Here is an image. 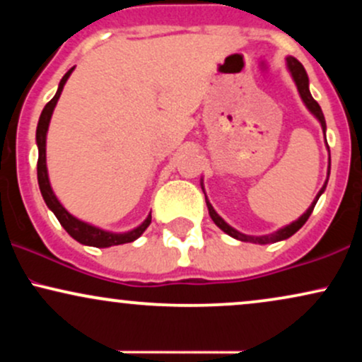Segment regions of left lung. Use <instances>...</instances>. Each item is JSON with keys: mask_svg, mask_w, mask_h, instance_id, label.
<instances>
[{"mask_svg": "<svg viewBox=\"0 0 362 362\" xmlns=\"http://www.w3.org/2000/svg\"><path fill=\"white\" fill-rule=\"evenodd\" d=\"M286 64H288V69H289L291 76H293L294 83H296L298 91H300L301 100L305 102L306 109H308V110L311 112V114H313L315 117L318 119L320 126H322L323 134H325V131H327L325 117H323V112H322V109H320L318 102L315 100L313 97H311V93H310V81H308V74H306L305 68H303L301 62L298 61L296 57H293V56H288V57H286ZM328 175H330V160H328ZM327 182H328V178L325 180V184H323L322 189H320V192L317 194V197H315V201L311 202V206L308 207V209H306V213L303 214L301 218H298L296 221H293L291 224H288V226L281 228V230H277L276 233H272V235L250 236V235H243V233H240V231H236L235 228H231L230 224H228L226 221H224V219L221 218V216H219L218 213H216L214 207L211 206V202H209V201H207V197H206V204H207V209H209V216H211V219H213V221L216 223V226L221 228V230H223L224 233H226V235L233 236V238L240 240V242H250V243H260V245H265V243H276V242H281V240H286V238H289V236H293L294 233H296L298 230H300V228L303 226V224H305L306 221H308V218L311 216V213H313V207H315V204H317L318 197H320V195L323 194V190L327 189ZM202 190H204V187H202Z\"/></svg>", "mask_w": 362, "mask_h": 362, "instance_id": "obj_1", "label": "left lung"}]
</instances>
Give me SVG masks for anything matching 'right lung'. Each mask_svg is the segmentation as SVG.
<instances>
[{
    "instance_id": "obj_1",
    "label": "right lung",
    "mask_w": 362,
    "mask_h": 362,
    "mask_svg": "<svg viewBox=\"0 0 362 362\" xmlns=\"http://www.w3.org/2000/svg\"><path fill=\"white\" fill-rule=\"evenodd\" d=\"M73 69L74 68L69 69V71L62 76V80L59 81V86H57L56 95H54L52 100L44 107L42 114H40L39 124H37L35 139H37V148H39V160H37V180H39L40 194H42L45 204H47L49 209L56 214L57 221L61 223V226L64 228V230L68 231L76 242L88 245V247H97V248H107V247H114V245L131 243L134 242V240H138L139 236L144 233V230H146L149 223H151V214H148V218L144 219L138 228L127 231V233H112V231H105L102 230V228H97L93 226V224H88L81 221V219L74 218L73 214H69L68 211L62 207L61 202L57 201L56 194L52 192L51 182H49V175H47V165H45V138H47V129H49V122H51L54 107H56L57 100H59L61 91L64 88L66 81H68L69 74L73 73Z\"/></svg>"
}]
</instances>
